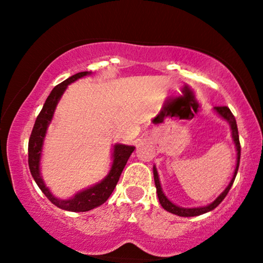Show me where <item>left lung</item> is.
<instances>
[{"mask_svg":"<svg viewBox=\"0 0 263 263\" xmlns=\"http://www.w3.org/2000/svg\"><path fill=\"white\" fill-rule=\"evenodd\" d=\"M214 111H215L216 115H219L222 120H225L226 122L230 125L231 128V137L232 141L235 143V148H236V165H235V171L234 174H232V178L230 180V183L228 184V186L222 190V193H220V195L213 203L205 205V206H197V208H183L179 206V205L174 204L173 201H171L170 199L167 198V195L164 194L163 192L161 182H159V176H158V172H157L156 165H153V177H155V184H156V188H157V195H158L159 199V203H161L162 208L164 210L170 211V213L174 214V215L178 216H184V218H188V216H198V215H203V214L208 213V211H211L215 209L218 205L224 200L226 195H228L229 190L232 186V183H234L235 177H236L237 171H238V164H240V153H241V147H240V141H238V131H237V125H236V120H235L234 115L230 111V108L226 107V106H216L214 107Z\"/></svg>","mask_w":263,"mask_h":263,"instance_id":"1","label":"left lung"}]
</instances>
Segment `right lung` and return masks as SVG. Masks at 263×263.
Instances as JSON below:
<instances>
[{
	"mask_svg": "<svg viewBox=\"0 0 263 263\" xmlns=\"http://www.w3.org/2000/svg\"><path fill=\"white\" fill-rule=\"evenodd\" d=\"M91 74V71H81L73 75V77L68 78V79L60 83L52 90L49 96L45 100L43 108L39 112L37 120H35L34 127L32 129L31 137L28 142V164L29 171L33 179L35 180L39 189L44 193V195L49 199L55 206L66 211H74V213H83V211H89L95 208L100 206L107 200L108 197L112 194L115 186L119 182L120 176H121L123 168H125L126 163H127L129 156L135 151L134 146H127V144L116 143L114 144L112 148V163H111V168L108 171L107 176L104 179L100 180L99 183L93 184V185L85 188L77 194L73 195L71 198L68 199H60L53 195L50 189L45 185L43 177L41 173V159L42 152H43V144L44 138L47 136L48 127H49L50 122H52L54 112L58 102L62 99L63 93L65 92L66 87L70 85L71 83L77 81L80 78L86 77V75Z\"/></svg>",
	"mask_w": 263,
	"mask_h": 263,
	"instance_id": "add662e5",
	"label": "right lung"
}]
</instances>
